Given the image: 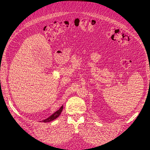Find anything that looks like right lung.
Instances as JSON below:
<instances>
[{
	"mask_svg": "<svg viewBox=\"0 0 150 150\" xmlns=\"http://www.w3.org/2000/svg\"><path fill=\"white\" fill-rule=\"evenodd\" d=\"M62 109H63V106H62L60 109L59 110H57V111H56L54 113H53V114L50 116L49 117H47V119L46 120H44L42 121V122H50V121H52L53 120H54L55 119H56L57 117L59 116V115H61V113L62 111Z\"/></svg>",
	"mask_w": 150,
	"mask_h": 150,
	"instance_id": "right-lung-1",
	"label": "right lung"
}]
</instances>
